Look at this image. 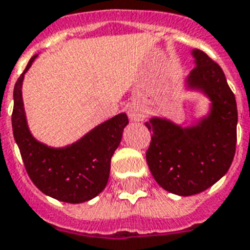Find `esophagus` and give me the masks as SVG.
I'll return each mask as SVG.
<instances>
[{
  "label": "esophagus",
  "mask_w": 250,
  "mask_h": 250,
  "mask_svg": "<svg viewBox=\"0 0 250 250\" xmlns=\"http://www.w3.org/2000/svg\"><path fill=\"white\" fill-rule=\"evenodd\" d=\"M127 116L131 121H142L146 119L147 109L139 103H131L127 105Z\"/></svg>",
  "instance_id": "1"
}]
</instances>
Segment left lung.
Here are the masks:
<instances>
[{
    "instance_id": "1",
    "label": "left lung",
    "mask_w": 250,
    "mask_h": 250,
    "mask_svg": "<svg viewBox=\"0 0 250 250\" xmlns=\"http://www.w3.org/2000/svg\"><path fill=\"white\" fill-rule=\"evenodd\" d=\"M193 56L197 66L188 84L210 98V115L187 129L162 119L146 123L152 133L146 160L154 179L163 189L184 197L206 190L227 173L237 139L236 99L222 67L199 49Z\"/></svg>"
}]
</instances>
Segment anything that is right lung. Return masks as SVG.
Here are the masks:
<instances>
[{
	"instance_id": "obj_1",
	"label": "right lung",
	"mask_w": 250,
	"mask_h": 250,
	"mask_svg": "<svg viewBox=\"0 0 250 250\" xmlns=\"http://www.w3.org/2000/svg\"><path fill=\"white\" fill-rule=\"evenodd\" d=\"M35 59L36 56L27 63L14 87L11 124L15 142L27 173L39 190L62 202L82 204L102 193L107 185L111 158L129 120L125 113H120L63 148L38 142L27 126L22 100L23 77Z\"/></svg>"
}]
</instances>
